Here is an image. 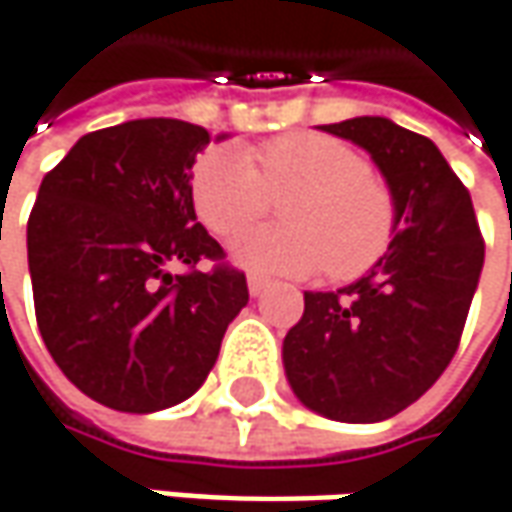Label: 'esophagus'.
Returning <instances> with one entry per match:
<instances>
[{"instance_id": "esophagus-1", "label": "esophagus", "mask_w": 512, "mask_h": 512, "mask_svg": "<svg viewBox=\"0 0 512 512\" xmlns=\"http://www.w3.org/2000/svg\"><path fill=\"white\" fill-rule=\"evenodd\" d=\"M266 286H269V280L252 275V278H249V295H252V298L263 295V292H266Z\"/></svg>"}]
</instances>
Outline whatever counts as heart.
<instances>
[{"mask_svg": "<svg viewBox=\"0 0 512 512\" xmlns=\"http://www.w3.org/2000/svg\"><path fill=\"white\" fill-rule=\"evenodd\" d=\"M280 200L286 226H260L232 243V260L255 275H315L349 280L389 249L398 212L392 191L369 163L326 134H286L249 157L212 145L191 168V203L200 223L232 237Z\"/></svg>", "mask_w": 512, "mask_h": 512, "instance_id": "heart-1", "label": "heart"}]
</instances>
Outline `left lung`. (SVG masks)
I'll return each mask as SVG.
<instances>
[{
	"label": "left lung",
	"mask_w": 512,
	"mask_h": 512,
	"mask_svg": "<svg viewBox=\"0 0 512 512\" xmlns=\"http://www.w3.org/2000/svg\"><path fill=\"white\" fill-rule=\"evenodd\" d=\"M321 131L364 148L392 191L398 226L384 257L338 292H303L283 369L303 407L375 424L418 401L456 355L484 266L470 191L433 140L387 117Z\"/></svg>",
	"instance_id": "left-lung-1"
}]
</instances>
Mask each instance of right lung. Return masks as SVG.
Returning <instances> with one entry per match:
<instances>
[{"mask_svg":"<svg viewBox=\"0 0 512 512\" xmlns=\"http://www.w3.org/2000/svg\"><path fill=\"white\" fill-rule=\"evenodd\" d=\"M209 143L203 125L168 117L111 125L79 137L36 194L28 269L42 341L111 410L157 412L194 395L249 303L243 272L197 269L223 260L191 203V166Z\"/></svg>","mask_w":512,"mask_h":512,"instance_id":"right-lung-1","label":"right lung"}]
</instances>
